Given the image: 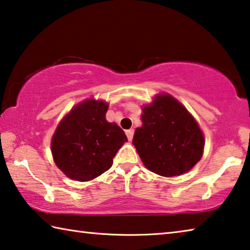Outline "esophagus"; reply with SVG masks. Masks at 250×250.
<instances>
[{
    "mask_svg": "<svg viewBox=\"0 0 250 250\" xmlns=\"http://www.w3.org/2000/svg\"><path fill=\"white\" fill-rule=\"evenodd\" d=\"M126 136H127L128 141H132L133 140V136H134V129H128L126 130Z\"/></svg>",
    "mask_w": 250,
    "mask_h": 250,
    "instance_id": "obj_1",
    "label": "esophagus"
}]
</instances>
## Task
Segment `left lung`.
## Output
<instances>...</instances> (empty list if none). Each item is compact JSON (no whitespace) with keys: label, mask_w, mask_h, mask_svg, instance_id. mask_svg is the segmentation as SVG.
I'll return each mask as SVG.
<instances>
[{"label":"left lung","mask_w":250,"mask_h":250,"mask_svg":"<svg viewBox=\"0 0 250 250\" xmlns=\"http://www.w3.org/2000/svg\"><path fill=\"white\" fill-rule=\"evenodd\" d=\"M143 112V126L135 130L133 144L147 168L165 177L193 168L202 158L204 136L187 109L163 95Z\"/></svg>","instance_id":"1"}]
</instances>
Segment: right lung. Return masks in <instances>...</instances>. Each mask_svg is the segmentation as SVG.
<instances>
[{"mask_svg": "<svg viewBox=\"0 0 250 250\" xmlns=\"http://www.w3.org/2000/svg\"><path fill=\"white\" fill-rule=\"evenodd\" d=\"M107 104L87 100L60 123L52 138L56 166L79 182H88L108 170L127 137L115 123L105 118Z\"/></svg>", "mask_w": 250, "mask_h": 250, "instance_id": "obj_1", "label": "right lung"}]
</instances>
